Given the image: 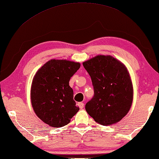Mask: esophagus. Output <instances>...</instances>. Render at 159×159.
I'll return each instance as SVG.
<instances>
[{
    "label": "esophagus",
    "instance_id": "1",
    "mask_svg": "<svg viewBox=\"0 0 159 159\" xmlns=\"http://www.w3.org/2000/svg\"><path fill=\"white\" fill-rule=\"evenodd\" d=\"M78 106H79V108L80 109H82V108H83V107H84V103H83V102H79V103H78Z\"/></svg>",
    "mask_w": 159,
    "mask_h": 159
}]
</instances>
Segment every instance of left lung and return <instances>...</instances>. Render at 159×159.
<instances>
[{
	"label": "left lung",
	"instance_id": "obj_1",
	"mask_svg": "<svg viewBox=\"0 0 159 159\" xmlns=\"http://www.w3.org/2000/svg\"><path fill=\"white\" fill-rule=\"evenodd\" d=\"M91 77L94 97L85 105L95 122L111 125L128 113L132 104L134 89L127 69L111 56H97L83 63Z\"/></svg>",
	"mask_w": 159,
	"mask_h": 159
}]
</instances>
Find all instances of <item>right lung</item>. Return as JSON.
<instances>
[{
  "label": "right lung",
  "mask_w": 159,
  "mask_h": 159,
  "mask_svg": "<svg viewBox=\"0 0 159 159\" xmlns=\"http://www.w3.org/2000/svg\"><path fill=\"white\" fill-rule=\"evenodd\" d=\"M79 62L52 59L39 69L31 85L30 98L37 117L52 127L68 125L79 108L69 82Z\"/></svg>",
  "instance_id": "add662e5"
}]
</instances>
